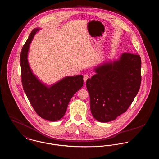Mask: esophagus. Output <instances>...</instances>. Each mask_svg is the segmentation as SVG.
<instances>
[{
    "label": "esophagus",
    "instance_id": "obj_1",
    "mask_svg": "<svg viewBox=\"0 0 159 159\" xmlns=\"http://www.w3.org/2000/svg\"><path fill=\"white\" fill-rule=\"evenodd\" d=\"M88 78H89V76H88V75H84V76H83V80H84V82H86Z\"/></svg>",
    "mask_w": 159,
    "mask_h": 159
}]
</instances>
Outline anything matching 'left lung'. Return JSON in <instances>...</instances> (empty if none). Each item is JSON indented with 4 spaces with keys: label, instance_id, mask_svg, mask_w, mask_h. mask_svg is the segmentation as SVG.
Masks as SVG:
<instances>
[{
    "label": "left lung",
    "instance_id": "obj_1",
    "mask_svg": "<svg viewBox=\"0 0 159 159\" xmlns=\"http://www.w3.org/2000/svg\"><path fill=\"white\" fill-rule=\"evenodd\" d=\"M139 55L123 53L117 60L94 67L86 82L93 117L100 122L115 120L125 113L136 97L141 82Z\"/></svg>",
    "mask_w": 159,
    "mask_h": 159
}]
</instances>
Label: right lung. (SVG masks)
Listing matches in <instances>:
<instances>
[{"instance_id":"right-lung-1","label":"right lung","mask_w":159,"mask_h":159,"mask_svg":"<svg viewBox=\"0 0 159 159\" xmlns=\"http://www.w3.org/2000/svg\"><path fill=\"white\" fill-rule=\"evenodd\" d=\"M39 30L40 28L33 30L21 50L20 64L23 89L40 117L49 121H57L64 117L70 99L82 87L83 76H66L48 86L33 73L28 61V54L30 44Z\"/></svg>"}]
</instances>
